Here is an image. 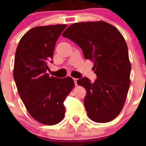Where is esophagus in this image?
<instances>
[{
	"label": "esophagus",
	"instance_id": "esophagus-1",
	"mask_svg": "<svg viewBox=\"0 0 146 146\" xmlns=\"http://www.w3.org/2000/svg\"><path fill=\"white\" fill-rule=\"evenodd\" d=\"M73 80H74V84H75V86H77V80H78V79H77V78H73Z\"/></svg>",
	"mask_w": 146,
	"mask_h": 146
}]
</instances>
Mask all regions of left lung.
<instances>
[{"label": "left lung", "instance_id": "8db88e82", "mask_svg": "<svg viewBox=\"0 0 146 146\" xmlns=\"http://www.w3.org/2000/svg\"><path fill=\"white\" fill-rule=\"evenodd\" d=\"M62 36L75 42L94 64L96 80L83 77L77 82L86 90L88 116L97 123L111 121L123 109L130 86L131 64L124 38L104 21L74 23Z\"/></svg>", "mask_w": 146, "mask_h": 146}]
</instances>
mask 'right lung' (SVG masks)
<instances>
[{
    "label": "right lung",
    "mask_w": 146,
    "mask_h": 146,
    "mask_svg": "<svg viewBox=\"0 0 146 146\" xmlns=\"http://www.w3.org/2000/svg\"><path fill=\"white\" fill-rule=\"evenodd\" d=\"M66 25L37 26L24 34L17 47L14 79L23 104L36 121L55 125L64 119V102L74 87L73 79L50 76L49 62Z\"/></svg>",
    "instance_id": "right-lung-1"
}]
</instances>
